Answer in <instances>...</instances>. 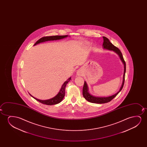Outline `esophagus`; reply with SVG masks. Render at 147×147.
I'll list each match as a JSON object with an SVG mask.
<instances>
[{
  "mask_svg": "<svg viewBox=\"0 0 147 147\" xmlns=\"http://www.w3.org/2000/svg\"><path fill=\"white\" fill-rule=\"evenodd\" d=\"M77 73V74L78 75H82V72H81V70H80L78 71Z\"/></svg>",
  "mask_w": 147,
  "mask_h": 147,
  "instance_id": "obj_1",
  "label": "esophagus"
}]
</instances>
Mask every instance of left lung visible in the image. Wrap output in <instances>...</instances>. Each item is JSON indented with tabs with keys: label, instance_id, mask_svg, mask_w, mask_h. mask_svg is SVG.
I'll list each match as a JSON object with an SVG mask.
<instances>
[{
	"label": "left lung",
	"instance_id": "left-lung-1",
	"mask_svg": "<svg viewBox=\"0 0 147 147\" xmlns=\"http://www.w3.org/2000/svg\"><path fill=\"white\" fill-rule=\"evenodd\" d=\"M103 48L109 50L113 51L115 53H116L117 54L119 55L120 57L121 60L124 65V72L123 75V80L122 85L121 86V88L119 89V90L113 95L109 97H97L93 96L92 95L90 94L88 92V87L86 81H84V86L83 87V95L85 98L87 100L91 103H98V104H101V103H107L111 101L115 97L117 96V95L119 94V93L121 90L123 89L124 82H125V73L126 71V64L125 62L124 59L123 58V55L121 52V51L119 50L118 48L115 46L113 45L109 41V38H107L105 36H103Z\"/></svg>",
	"mask_w": 147,
	"mask_h": 147
}]
</instances>
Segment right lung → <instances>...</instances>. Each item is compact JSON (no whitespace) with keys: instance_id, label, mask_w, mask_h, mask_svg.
Wrapping results in <instances>:
<instances>
[{"instance_id":"1","label":"right lung","mask_w":147,"mask_h":147,"mask_svg":"<svg viewBox=\"0 0 147 147\" xmlns=\"http://www.w3.org/2000/svg\"><path fill=\"white\" fill-rule=\"evenodd\" d=\"M67 36H68V35L44 36V37H42V38H40V39H39L38 40H37L34 46L38 44H40V42H47V41H49V40H60V39H63V38H67ZM71 77H70L69 78H68V79H67L63 83V84L62 85V86L61 87V88L60 90V91L55 96L53 97L52 98L48 99V100H40V99H38L36 98H35L34 97L32 96V95L30 94V93L29 94L34 98L37 101H38V102L42 103V104L49 105H56V104H58L59 103L61 102L63 98L64 97L65 94V87L66 86V85L67 84V83L71 80Z\"/></svg>"}]
</instances>
